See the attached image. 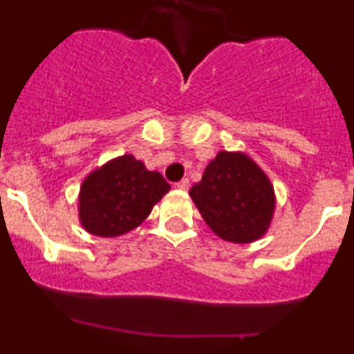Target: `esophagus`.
I'll return each instance as SVG.
<instances>
[{
  "label": "esophagus",
  "mask_w": 354,
  "mask_h": 354,
  "mask_svg": "<svg viewBox=\"0 0 354 354\" xmlns=\"http://www.w3.org/2000/svg\"><path fill=\"white\" fill-rule=\"evenodd\" d=\"M188 187H190V181H188L187 178H185V180H181V181H178V183H176L178 190H188Z\"/></svg>",
  "instance_id": "esophagus-1"
}]
</instances>
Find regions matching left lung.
Listing matches in <instances>:
<instances>
[{
    "instance_id": "1",
    "label": "left lung",
    "mask_w": 354,
    "mask_h": 354,
    "mask_svg": "<svg viewBox=\"0 0 354 354\" xmlns=\"http://www.w3.org/2000/svg\"><path fill=\"white\" fill-rule=\"evenodd\" d=\"M190 197L207 226L231 243L260 240L276 209L272 183L243 152L221 151L192 187Z\"/></svg>"
}]
</instances>
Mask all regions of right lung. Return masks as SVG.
Instances as JSON below:
<instances>
[{"mask_svg": "<svg viewBox=\"0 0 354 354\" xmlns=\"http://www.w3.org/2000/svg\"><path fill=\"white\" fill-rule=\"evenodd\" d=\"M171 190L157 171L124 154L92 171L78 195V217L87 233L114 238L140 226Z\"/></svg>", "mask_w": 354, "mask_h": 354, "instance_id": "add662e5", "label": "right lung"}]
</instances>
